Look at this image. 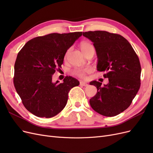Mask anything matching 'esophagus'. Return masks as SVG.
I'll return each instance as SVG.
<instances>
[{"instance_id":"obj_1","label":"esophagus","mask_w":153,"mask_h":153,"mask_svg":"<svg viewBox=\"0 0 153 153\" xmlns=\"http://www.w3.org/2000/svg\"><path fill=\"white\" fill-rule=\"evenodd\" d=\"M80 85H81V86H87L88 84H87V83H85V82H80Z\"/></svg>"}]
</instances>
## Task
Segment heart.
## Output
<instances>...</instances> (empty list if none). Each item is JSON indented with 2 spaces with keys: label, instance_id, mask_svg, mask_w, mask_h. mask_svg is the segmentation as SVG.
<instances>
[{
  "label": "heart",
  "instance_id": "obj_1",
  "mask_svg": "<svg viewBox=\"0 0 153 153\" xmlns=\"http://www.w3.org/2000/svg\"><path fill=\"white\" fill-rule=\"evenodd\" d=\"M81 50L84 53H85L87 52L88 51H89L91 50H94V46L92 45L91 43L89 42H84L81 44ZM69 53V50H68L66 54H65V57H67ZM91 71V69L90 68H76L75 69H74L73 73V74H75V75L79 76L80 78H85L86 73H89Z\"/></svg>",
  "mask_w": 153,
  "mask_h": 153
}]
</instances>
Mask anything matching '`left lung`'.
<instances>
[{
  "label": "left lung",
  "instance_id": "left-lung-1",
  "mask_svg": "<svg viewBox=\"0 0 153 153\" xmlns=\"http://www.w3.org/2000/svg\"><path fill=\"white\" fill-rule=\"evenodd\" d=\"M96 49L97 70L105 71L108 84L92 81L96 94L89 103L94 111L106 117L115 116L127 109L140 89L141 66L135 50L122 36L102 30L83 32Z\"/></svg>",
  "mask_w": 153,
  "mask_h": 153
}]
</instances>
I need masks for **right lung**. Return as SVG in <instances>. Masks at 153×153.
<instances>
[{
    "instance_id": "obj_1",
    "label": "right lung",
    "mask_w": 153,
    "mask_h": 153,
    "mask_svg": "<svg viewBox=\"0 0 153 153\" xmlns=\"http://www.w3.org/2000/svg\"><path fill=\"white\" fill-rule=\"evenodd\" d=\"M82 35V32L52 33L29 41L18 53L14 85L25 108L37 117L50 118L65 107L68 92L80 82L67 76L63 82H52V75L64 57Z\"/></svg>"
}]
</instances>
